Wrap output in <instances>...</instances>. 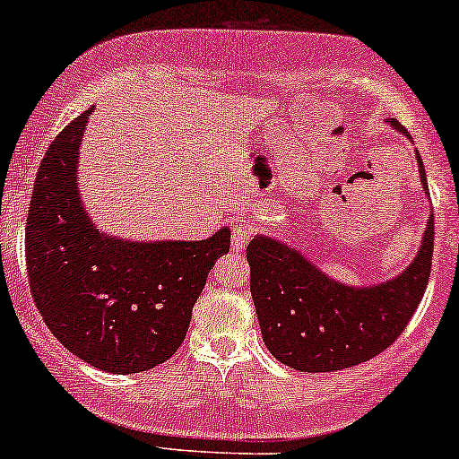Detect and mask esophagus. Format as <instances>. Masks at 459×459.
<instances>
[{"mask_svg":"<svg viewBox=\"0 0 459 459\" xmlns=\"http://www.w3.org/2000/svg\"><path fill=\"white\" fill-rule=\"evenodd\" d=\"M249 237H252V224L247 222V220H241V222H237L233 226V249L235 252H239L247 246Z\"/></svg>","mask_w":459,"mask_h":459,"instance_id":"obj_1","label":"esophagus"}]
</instances>
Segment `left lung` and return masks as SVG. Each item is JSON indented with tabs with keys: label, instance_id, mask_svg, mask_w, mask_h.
<instances>
[{
	"label": "left lung",
	"instance_id": "8db88e82",
	"mask_svg": "<svg viewBox=\"0 0 459 459\" xmlns=\"http://www.w3.org/2000/svg\"><path fill=\"white\" fill-rule=\"evenodd\" d=\"M387 123L411 139L398 120ZM415 159L428 190L417 150ZM432 247L430 213L407 269L385 281L350 286L328 277L297 247L256 235L247 246L249 290L266 350L300 373H330L375 358L398 339L421 303L430 280Z\"/></svg>",
	"mask_w": 459,
	"mask_h": 459
}]
</instances>
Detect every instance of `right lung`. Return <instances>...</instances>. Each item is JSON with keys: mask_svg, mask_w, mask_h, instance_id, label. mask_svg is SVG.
Here are the masks:
<instances>
[{"mask_svg": "<svg viewBox=\"0 0 459 459\" xmlns=\"http://www.w3.org/2000/svg\"><path fill=\"white\" fill-rule=\"evenodd\" d=\"M91 112L72 120L39 162L25 229L29 286L46 326L74 356L106 373H142L182 345L230 229L203 241H126L97 229L78 188Z\"/></svg>", "mask_w": 459, "mask_h": 459, "instance_id": "right-lung-1", "label": "right lung"}]
</instances>
